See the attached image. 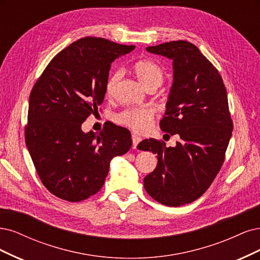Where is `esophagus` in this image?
Here are the masks:
<instances>
[{"instance_id": "esophagus-1", "label": "esophagus", "mask_w": 260, "mask_h": 260, "mask_svg": "<svg viewBox=\"0 0 260 260\" xmlns=\"http://www.w3.org/2000/svg\"><path fill=\"white\" fill-rule=\"evenodd\" d=\"M132 140H133V149H136L137 145L141 141V137L138 136L137 134H132Z\"/></svg>"}]
</instances>
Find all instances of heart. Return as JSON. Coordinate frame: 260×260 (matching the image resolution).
<instances>
[{
    "mask_svg": "<svg viewBox=\"0 0 260 260\" xmlns=\"http://www.w3.org/2000/svg\"><path fill=\"white\" fill-rule=\"evenodd\" d=\"M137 78L144 84L146 88L151 86H160L163 82L164 72L162 67L157 62L150 59H141L134 64ZM122 72L119 70L114 72L110 79L108 80L106 85L107 94H111L115 83L121 78ZM154 118V109L148 106L133 107L123 110L116 115V121L125 125L131 129L138 133H146L151 128L152 121Z\"/></svg>",
    "mask_w": 260,
    "mask_h": 260,
    "instance_id": "1",
    "label": "heart"
}]
</instances>
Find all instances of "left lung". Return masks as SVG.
<instances>
[{"label":"left lung","instance_id":"1","mask_svg":"<svg viewBox=\"0 0 260 260\" xmlns=\"http://www.w3.org/2000/svg\"><path fill=\"white\" fill-rule=\"evenodd\" d=\"M146 49L173 60V84L160 126L180 140L175 147L153 138L138 145L157 154L155 170L144 178L145 189L161 204L185 205L209 188L224 161L233 129L227 90L218 70L190 42Z\"/></svg>","mask_w":260,"mask_h":260}]
</instances>
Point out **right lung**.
Returning a JSON list of instances; mask_svg holds the SVG:
<instances>
[{"label":"right lung","mask_w":260,"mask_h":260,"mask_svg":"<svg viewBox=\"0 0 260 260\" xmlns=\"http://www.w3.org/2000/svg\"><path fill=\"white\" fill-rule=\"evenodd\" d=\"M134 45L86 37L58 53L33 86L24 139L39 177L57 198L80 202L102 189L116 155L132 147L128 129L99 134L82 123L103 104L111 63Z\"/></svg>","instance_id":"obj_1"}]
</instances>
